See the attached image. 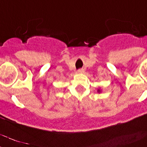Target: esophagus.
I'll return each mask as SVG.
<instances>
[{
  "label": "esophagus",
  "instance_id": "obj_1",
  "mask_svg": "<svg viewBox=\"0 0 147 147\" xmlns=\"http://www.w3.org/2000/svg\"><path fill=\"white\" fill-rule=\"evenodd\" d=\"M78 73H83L84 72V70H83V69H78Z\"/></svg>",
  "mask_w": 147,
  "mask_h": 147
}]
</instances>
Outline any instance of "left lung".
<instances>
[{"label": "left lung", "instance_id": "left-lung-1", "mask_svg": "<svg viewBox=\"0 0 147 147\" xmlns=\"http://www.w3.org/2000/svg\"><path fill=\"white\" fill-rule=\"evenodd\" d=\"M97 92H98V94H100V93L101 92V90H100V88H98V90H97Z\"/></svg>", "mask_w": 147, "mask_h": 147}]
</instances>
